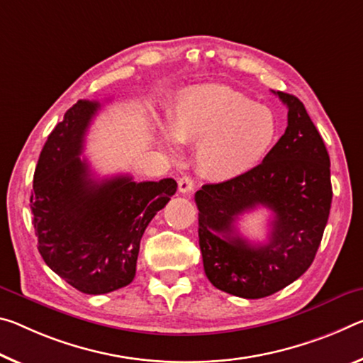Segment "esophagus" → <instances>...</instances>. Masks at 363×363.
<instances>
[{
  "instance_id": "34e87169",
  "label": "esophagus",
  "mask_w": 363,
  "mask_h": 363,
  "mask_svg": "<svg viewBox=\"0 0 363 363\" xmlns=\"http://www.w3.org/2000/svg\"><path fill=\"white\" fill-rule=\"evenodd\" d=\"M177 187H179L181 194H192L195 189V181L192 179V177L184 176V177H181L179 182H177Z\"/></svg>"
}]
</instances>
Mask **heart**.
Segmentation results:
<instances>
[{
	"label": "heart",
	"mask_w": 363,
	"mask_h": 363,
	"mask_svg": "<svg viewBox=\"0 0 363 363\" xmlns=\"http://www.w3.org/2000/svg\"><path fill=\"white\" fill-rule=\"evenodd\" d=\"M168 129L179 143L199 145L197 166L211 181H231L257 168L278 134L272 109L221 85L181 91Z\"/></svg>",
	"instance_id": "obj_1"
}]
</instances>
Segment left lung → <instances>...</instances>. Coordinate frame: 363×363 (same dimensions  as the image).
<instances>
[{"label": "left lung", "mask_w": 363, "mask_h": 363, "mask_svg": "<svg viewBox=\"0 0 363 363\" xmlns=\"http://www.w3.org/2000/svg\"><path fill=\"white\" fill-rule=\"evenodd\" d=\"M287 106V128L260 164L244 176L195 192L199 244L210 283L244 298L272 296L307 272L331 208L330 155L303 103L274 91ZM257 206L274 211L269 242L254 246L235 221Z\"/></svg>", "instance_id": "1"}]
</instances>
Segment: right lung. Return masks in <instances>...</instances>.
<instances>
[{"instance_id":"obj_1","label":"right lung","mask_w":363,"mask_h":363,"mask_svg":"<svg viewBox=\"0 0 363 363\" xmlns=\"http://www.w3.org/2000/svg\"><path fill=\"white\" fill-rule=\"evenodd\" d=\"M99 101L79 100L40 153L30 208L45 263L84 294H106L132 283L148 223L176 194L174 179L96 181L80 158Z\"/></svg>"}]
</instances>
